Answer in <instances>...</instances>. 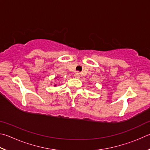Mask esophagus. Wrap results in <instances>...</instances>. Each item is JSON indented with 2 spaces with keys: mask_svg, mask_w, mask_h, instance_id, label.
Listing matches in <instances>:
<instances>
[{
  "mask_svg": "<svg viewBox=\"0 0 150 150\" xmlns=\"http://www.w3.org/2000/svg\"><path fill=\"white\" fill-rule=\"evenodd\" d=\"M74 77L76 78H80V74L79 73V72H76L74 74Z\"/></svg>",
  "mask_w": 150,
  "mask_h": 150,
  "instance_id": "obj_1",
  "label": "esophagus"
}]
</instances>
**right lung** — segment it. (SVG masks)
<instances>
[{"label": "right lung", "mask_w": 150, "mask_h": 150, "mask_svg": "<svg viewBox=\"0 0 150 150\" xmlns=\"http://www.w3.org/2000/svg\"><path fill=\"white\" fill-rule=\"evenodd\" d=\"M54 79H55V80H57V79H59V76H57V77H55V78H54ZM54 86H57V84H56V83H55V84L54 85Z\"/></svg>", "instance_id": "obj_1"}]
</instances>
